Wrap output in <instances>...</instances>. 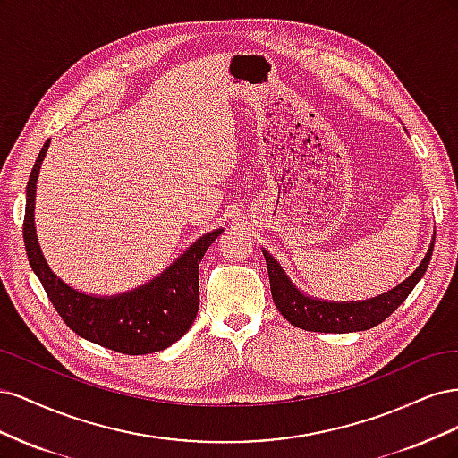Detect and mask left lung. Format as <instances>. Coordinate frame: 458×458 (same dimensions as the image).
Returning <instances> with one entry per match:
<instances>
[{"instance_id": "obj_1", "label": "left lung", "mask_w": 458, "mask_h": 458, "mask_svg": "<svg viewBox=\"0 0 458 458\" xmlns=\"http://www.w3.org/2000/svg\"><path fill=\"white\" fill-rule=\"evenodd\" d=\"M434 241L436 239L429 242V248L424 259L420 261V266L414 269L403 283H399L384 294L355 301H330L308 296L290 281V276L281 267L279 261H276L267 250L261 252L267 263L273 301L286 321L303 330L336 332V335H344V332L367 330L380 325L384 318L390 317L401 303L405 301V298L411 294V290L417 286V283L422 279V275L429 266V259H432L434 252Z\"/></svg>"}]
</instances>
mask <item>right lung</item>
<instances>
[{
	"label": "right lung",
	"instance_id": "add662e5",
	"mask_svg": "<svg viewBox=\"0 0 458 458\" xmlns=\"http://www.w3.org/2000/svg\"><path fill=\"white\" fill-rule=\"evenodd\" d=\"M51 140L41 147L26 185L22 237L30 267L68 328L103 348L126 355H145L170 348L191 328L199 313L200 259L224 229L202 234L155 279L113 296L86 294L55 275L41 254L34 208L41 162Z\"/></svg>",
	"mask_w": 458,
	"mask_h": 458
}]
</instances>
